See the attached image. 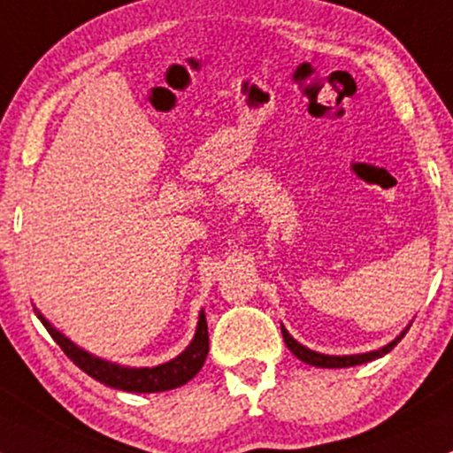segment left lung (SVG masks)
<instances>
[{"label":"left lung","mask_w":453,"mask_h":453,"mask_svg":"<svg viewBox=\"0 0 453 453\" xmlns=\"http://www.w3.org/2000/svg\"><path fill=\"white\" fill-rule=\"evenodd\" d=\"M403 336H404V334H403ZM403 336H400V338H403ZM282 338H284V342H287V347L291 349V353L295 355V357L302 359V362H306L310 365H319V368H347V365L365 364V362H370V359H377V357H380V355L389 353V350L395 347V342H400V338H395L394 342L388 344V347H383L380 350H374V353L347 355V357H332V355L314 353V350L302 347L297 340H293L291 336H288V332L284 327H282Z\"/></svg>","instance_id":"1"}]
</instances>
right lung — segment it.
Here are the masks:
<instances>
[{
  "mask_svg": "<svg viewBox=\"0 0 453 453\" xmlns=\"http://www.w3.org/2000/svg\"><path fill=\"white\" fill-rule=\"evenodd\" d=\"M40 321L44 323L47 332L53 336L55 342L62 347L73 362L79 365L83 372H88L91 379L100 380V383L109 385V388L134 391V394H154V391L175 389L184 385L195 377L203 368L210 350V336H207V321L205 314L199 317V327H196L195 340L180 357H175L169 364L156 365V368H121V365L103 362V359L94 357V355L85 353L83 349L74 347L68 338H64L58 329H53L44 321L42 314H38Z\"/></svg>",
  "mask_w": 453,
  "mask_h": 453,
  "instance_id": "right-lung-1",
  "label": "right lung"
}]
</instances>
